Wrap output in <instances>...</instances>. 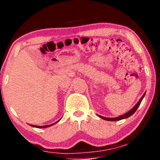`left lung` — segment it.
I'll list each match as a JSON object with an SVG mask.
<instances>
[{"instance_id": "8db88e82", "label": "left lung", "mask_w": 160, "mask_h": 160, "mask_svg": "<svg viewBox=\"0 0 160 160\" xmlns=\"http://www.w3.org/2000/svg\"><path fill=\"white\" fill-rule=\"evenodd\" d=\"M146 95V92L143 94V96H142L141 99L139 100V101L137 102L136 105L133 107V108L131 109V110H130L128 111V112H127L126 113H124V114L123 115H121L119 116V117H115V118H107V117H102V116H99L100 118H101V119H105V120H107V121H118V120H121V119H127V118L130 117V116H132L133 113H134L135 111H136V110L138 109V106H140V104H141V102L142 101V100H143V98H144V96H145Z\"/></svg>"}]
</instances>
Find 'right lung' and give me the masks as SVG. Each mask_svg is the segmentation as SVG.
<instances>
[{
  "mask_svg": "<svg viewBox=\"0 0 160 160\" xmlns=\"http://www.w3.org/2000/svg\"><path fill=\"white\" fill-rule=\"evenodd\" d=\"M60 120H58V122H56L55 123H53V124H49V125H45V126H37V125H33V124H30V126L31 127H33V128H49V127H51V126H52L53 125V124H56V123H58V122L60 121Z\"/></svg>",
  "mask_w": 160,
  "mask_h": 160,
  "instance_id": "right-lung-1",
  "label": "right lung"
}]
</instances>
